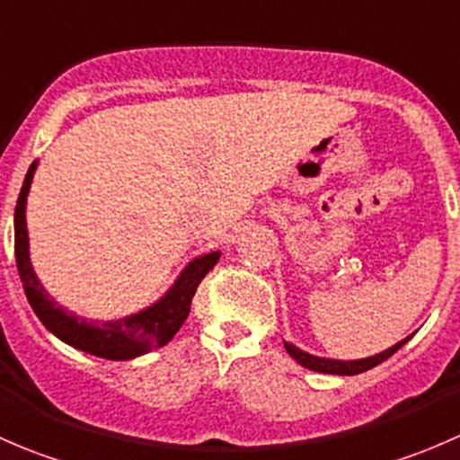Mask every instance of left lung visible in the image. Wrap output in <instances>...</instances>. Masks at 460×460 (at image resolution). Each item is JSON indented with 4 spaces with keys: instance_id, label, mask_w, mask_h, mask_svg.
I'll return each instance as SVG.
<instances>
[{
    "instance_id": "8db88e82",
    "label": "left lung",
    "mask_w": 460,
    "mask_h": 460,
    "mask_svg": "<svg viewBox=\"0 0 460 460\" xmlns=\"http://www.w3.org/2000/svg\"><path fill=\"white\" fill-rule=\"evenodd\" d=\"M411 336H414V333H411ZM411 336L402 338L401 342L392 345V347H389V349L380 351V354H374V356H369V358H358V360L323 358V356L307 354V351H303V349H300V347L291 345V342H285V349H287V354H289L291 358L296 360V363H300V365H303V367L312 369V372L336 374V376H356V374L367 372V369H372V367H376V365L383 363V360H387L392 354H396V351L401 349V347L405 345V342L410 341Z\"/></svg>"
}]
</instances>
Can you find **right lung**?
<instances>
[{"mask_svg":"<svg viewBox=\"0 0 460 460\" xmlns=\"http://www.w3.org/2000/svg\"><path fill=\"white\" fill-rule=\"evenodd\" d=\"M37 160L32 162L24 184H22L20 198L15 207V260L20 271L22 285H24L26 298H29L32 312L41 320L46 329L66 345L86 351L91 356H100L106 360H131L137 356L148 354L155 347H164L171 338L178 333L182 323L191 312V300L196 296L198 285L202 278L216 267L220 260V252L204 253L193 258L182 269L173 285L169 287L160 300H155L140 312L118 320H88L59 307L55 298L37 278L31 264L29 252V229H26V200H29L32 175H35Z\"/></svg>","mask_w":460,"mask_h":460,"instance_id":"1","label":"right lung"}]
</instances>
